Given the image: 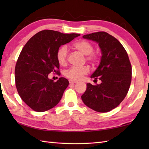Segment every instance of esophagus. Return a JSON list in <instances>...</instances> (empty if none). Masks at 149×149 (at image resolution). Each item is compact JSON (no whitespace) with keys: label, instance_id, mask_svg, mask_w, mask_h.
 Returning <instances> with one entry per match:
<instances>
[{"label":"esophagus","instance_id":"esophagus-1","mask_svg":"<svg viewBox=\"0 0 149 149\" xmlns=\"http://www.w3.org/2000/svg\"><path fill=\"white\" fill-rule=\"evenodd\" d=\"M69 83L70 84H75V83H77V81L73 80V79H69Z\"/></svg>","mask_w":149,"mask_h":149}]
</instances>
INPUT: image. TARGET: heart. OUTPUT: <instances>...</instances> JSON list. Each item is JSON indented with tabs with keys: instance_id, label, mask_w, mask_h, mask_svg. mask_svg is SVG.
Segmentation results:
<instances>
[{
	"instance_id": "1",
	"label": "heart",
	"mask_w": 149,
	"mask_h": 149,
	"mask_svg": "<svg viewBox=\"0 0 149 149\" xmlns=\"http://www.w3.org/2000/svg\"><path fill=\"white\" fill-rule=\"evenodd\" d=\"M74 46L82 54H84L85 56H88L87 58L89 61L94 62L97 60V56L92 53L94 48H93V45L89 42L82 40V41L75 42ZM68 54V49L65 45L61 47L56 52V59L60 65H64L65 64L67 61ZM89 72V68L88 66H73L65 72V75L72 79L79 80L81 79L85 75L88 74Z\"/></svg>"
}]
</instances>
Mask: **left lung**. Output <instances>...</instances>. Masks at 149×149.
Segmentation results:
<instances>
[{
	"instance_id": "1",
	"label": "left lung",
	"mask_w": 149,
	"mask_h": 149,
	"mask_svg": "<svg viewBox=\"0 0 149 149\" xmlns=\"http://www.w3.org/2000/svg\"><path fill=\"white\" fill-rule=\"evenodd\" d=\"M83 38L99 44L102 56L99 66L91 77L101 81L93 85L87 84L82 95L84 104L99 112L114 109L124 99L132 81V65L126 50L112 35L104 31L85 35Z\"/></svg>"
}]
</instances>
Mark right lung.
I'll return each mask as SVG.
<instances>
[{"instance_id":"add662e5","label":"right lung","mask_w":149,"mask_h":149,"mask_svg":"<svg viewBox=\"0 0 149 149\" xmlns=\"http://www.w3.org/2000/svg\"><path fill=\"white\" fill-rule=\"evenodd\" d=\"M79 35L43 30L25 45L15 68V81L19 97L31 109L45 112L60 102L68 86V80L60 77L54 82L49 75L59 74L60 64L56 59L59 48Z\"/></svg>"}]
</instances>
